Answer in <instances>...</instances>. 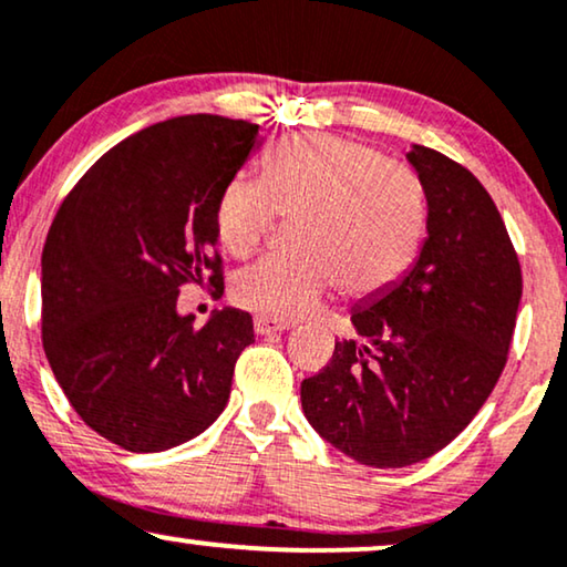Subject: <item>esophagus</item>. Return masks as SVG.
I'll return each instance as SVG.
<instances>
[{"label": "esophagus", "instance_id": "1", "mask_svg": "<svg viewBox=\"0 0 567 567\" xmlns=\"http://www.w3.org/2000/svg\"><path fill=\"white\" fill-rule=\"evenodd\" d=\"M285 329H290V323L275 321V319H264V316H256V319H254V331H256V334H261V337L277 334V331H285Z\"/></svg>", "mask_w": 567, "mask_h": 567}]
</instances>
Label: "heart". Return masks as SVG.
I'll return each mask as SVG.
<instances>
[{"label":"heart","instance_id":"1","mask_svg":"<svg viewBox=\"0 0 567 567\" xmlns=\"http://www.w3.org/2000/svg\"><path fill=\"white\" fill-rule=\"evenodd\" d=\"M279 215L298 223V254L264 259L233 282L238 306L275 321L303 319L337 282L350 298L383 296L414 267L427 236L417 173L329 134L285 140L264 178H230L215 205L217 238L246 259L271 236Z\"/></svg>","mask_w":567,"mask_h":567}]
</instances>
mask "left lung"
Returning <instances> with one entry per match:
<instances>
[{"label": "left lung", "mask_w": 567, "mask_h": 567, "mask_svg": "<svg viewBox=\"0 0 567 567\" xmlns=\"http://www.w3.org/2000/svg\"><path fill=\"white\" fill-rule=\"evenodd\" d=\"M427 196V238L414 267L362 300L352 327L300 383L316 433L375 470L417 464L470 425L501 379L516 329L520 264L493 196L464 165L412 145Z\"/></svg>", "instance_id": "8db88e82"}]
</instances>
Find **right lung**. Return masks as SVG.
Masks as SVG:
<instances>
[{
	"label": "right lung",
	"instance_id": "add662e5",
	"mask_svg": "<svg viewBox=\"0 0 567 567\" xmlns=\"http://www.w3.org/2000/svg\"><path fill=\"white\" fill-rule=\"evenodd\" d=\"M259 124L194 113L132 134L66 194L41 256V337L74 412L105 441L157 454L220 417L254 321L181 316V285L223 292L217 196Z\"/></svg>",
	"mask_w": 567,
	"mask_h": 567
}]
</instances>
